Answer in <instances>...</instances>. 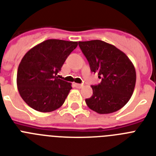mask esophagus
Instances as JSON below:
<instances>
[{"label":"esophagus","instance_id":"34e87169","mask_svg":"<svg viewBox=\"0 0 156 156\" xmlns=\"http://www.w3.org/2000/svg\"><path fill=\"white\" fill-rule=\"evenodd\" d=\"M75 85L76 87H77V88H81V87H83V84H80V83H75L74 84Z\"/></svg>","mask_w":156,"mask_h":156}]
</instances>
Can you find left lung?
Returning a JSON list of instances; mask_svg holds the SVG:
<instances>
[{
	"label": "left lung",
	"instance_id": "obj_1",
	"mask_svg": "<svg viewBox=\"0 0 156 156\" xmlns=\"http://www.w3.org/2000/svg\"><path fill=\"white\" fill-rule=\"evenodd\" d=\"M79 46L98 74L100 83L92 85L87 107L99 114H109L122 108L132 97L136 81V69L126 54L112 44L100 40L79 41Z\"/></svg>",
	"mask_w": 156,
	"mask_h": 156
}]
</instances>
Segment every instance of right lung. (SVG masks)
Segmentation results:
<instances>
[{"label":"right lung","instance_id":"add662e5","mask_svg":"<svg viewBox=\"0 0 156 156\" xmlns=\"http://www.w3.org/2000/svg\"><path fill=\"white\" fill-rule=\"evenodd\" d=\"M77 45L76 41L50 39L24 55L18 67L16 83L21 98L29 107L50 112L62 106L72 86L57 74Z\"/></svg>","mask_w":156,"mask_h":156}]
</instances>
